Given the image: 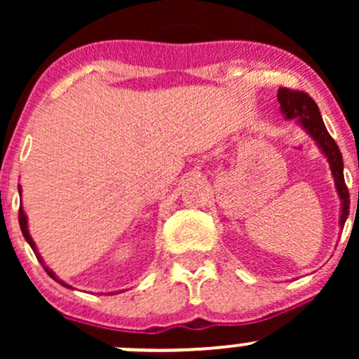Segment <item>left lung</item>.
<instances>
[{"mask_svg": "<svg viewBox=\"0 0 359 359\" xmlns=\"http://www.w3.org/2000/svg\"><path fill=\"white\" fill-rule=\"evenodd\" d=\"M277 100L280 102V111H282L283 118L295 119V123L306 131L309 137L314 140V143L320 150V154L327 158L332 179H334L336 192L341 199L339 228L343 229L344 222L349 216V192L344 182V162L343 155H341L339 151V147L336 145L334 140H332L331 135L325 130L319 108H317V104L311 96H307L306 93H300V90L280 88Z\"/></svg>", "mask_w": 359, "mask_h": 359, "instance_id": "left-lung-1", "label": "left lung"}]
</instances>
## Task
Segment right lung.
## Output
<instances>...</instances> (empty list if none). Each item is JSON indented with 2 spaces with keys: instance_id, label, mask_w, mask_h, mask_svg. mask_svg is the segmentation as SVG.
<instances>
[{
  "instance_id": "right-lung-1",
  "label": "right lung",
  "mask_w": 359,
  "mask_h": 359,
  "mask_svg": "<svg viewBox=\"0 0 359 359\" xmlns=\"http://www.w3.org/2000/svg\"><path fill=\"white\" fill-rule=\"evenodd\" d=\"M18 192H20V197H22V187H20L18 185ZM18 221H20V228H22V233H23V236H25V240H27V243L28 245L32 246V250H34V253L36 255V258H39V262L42 263V266H43V270L47 271L48 273V277H52L53 280H55L57 283H60L62 287H67V288H72L74 290V287L72 285H69V283H65L64 280H60L59 277H57L55 273H53V270H50L48 269L47 265H45V262H43V258L40 257V253H39V250H36V245H35V241L32 240V236H30V231H28V217H27V214H25V211H23V208L22 205H20V212H18Z\"/></svg>"
}]
</instances>
